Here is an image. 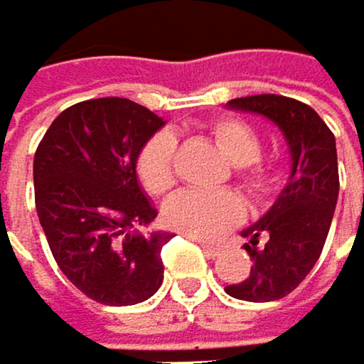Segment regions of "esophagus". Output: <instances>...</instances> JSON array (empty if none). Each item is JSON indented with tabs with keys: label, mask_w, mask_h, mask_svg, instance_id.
I'll return each mask as SVG.
<instances>
[{
	"label": "esophagus",
	"mask_w": 364,
	"mask_h": 364,
	"mask_svg": "<svg viewBox=\"0 0 364 364\" xmlns=\"http://www.w3.org/2000/svg\"><path fill=\"white\" fill-rule=\"evenodd\" d=\"M200 247H203V252L212 258L223 252V245H214V243H205V241H200Z\"/></svg>",
	"instance_id": "34e87169"
}]
</instances>
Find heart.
I'll use <instances>...</instances> for the list:
<instances>
[{
	"label": "heart",
	"mask_w": 364,
	"mask_h": 364,
	"mask_svg": "<svg viewBox=\"0 0 364 364\" xmlns=\"http://www.w3.org/2000/svg\"><path fill=\"white\" fill-rule=\"evenodd\" d=\"M212 136L236 170L243 190L263 200L274 190V172L261 159V134L241 119H221L212 126ZM136 174L143 188L154 196H164L176 186V141L161 132L152 136L136 159ZM245 214L243 200L230 190H188L174 196L164 210L166 223L194 238L223 236Z\"/></svg>",
	"instance_id": "1"
}]
</instances>
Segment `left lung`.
Wrapping results in <instances>:
<instances>
[{
    "instance_id": "1",
    "label": "left lung",
    "mask_w": 364,
    "mask_h": 364,
    "mask_svg": "<svg viewBox=\"0 0 364 364\" xmlns=\"http://www.w3.org/2000/svg\"><path fill=\"white\" fill-rule=\"evenodd\" d=\"M230 108L272 119L291 152L289 183L261 221L243 232L254 263L250 276L225 287L238 301L269 303L299 287L323 252L341 188L336 139L316 110L289 97H241Z\"/></svg>"
}]
</instances>
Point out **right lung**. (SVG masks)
<instances>
[{
	"instance_id": "1",
	"label": "right lung",
	"mask_w": 364,
	"mask_h": 364,
	"mask_svg": "<svg viewBox=\"0 0 364 364\" xmlns=\"http://www.w3.org/2000/svg\"><path fill=\"white\" fill-rule=\"evenodd\" d=\"M164 119L121 97L65 108L39 141L35 205L59 269L101 305H136L164 283L168 232H136L156 210L136 181V159Z\"/></svg>"
}]
</instances>
